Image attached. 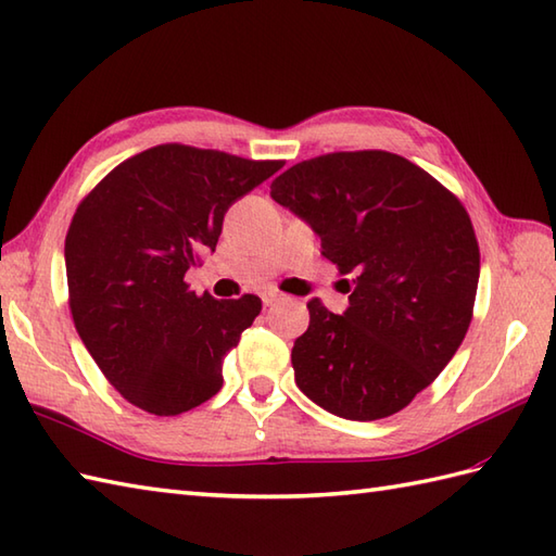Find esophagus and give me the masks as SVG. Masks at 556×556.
Listing matches in <instances>:
<instances>
[{
	"instance_id": "esophagus-1",
	"label": "esophagus",
	"mask_w": 556,
	"mask_h": 556,
	"mask_svg": "<svg viewBox=\"0 0 556 556\" xmlns=\"http://www.w3.org/2000/svg\"><path fill=\"white\" fill-rule=\"evenodd\" d=\"M260 299H263V305L267 308V305H275L281 299V293L279 291H263L260 293Z\"/></svg>"
}]
</instances>
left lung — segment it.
I'll list each match as a JSON object with an SVG mask.
<instances>
[{
  "instance_id": "1",
  "label": "left lung",
  "mask_w": 556,
  "mask_h": 556,
  "mask_svg": "<svg viewBox=\"0 0 556 556\" xmlns=\"http://www.w3.org/2000/svg\"><path fill=\"white\" fill-rule=\"evenodd\" d=\"M271 198L311 224L339 275H353L344 315L308 303L311 325L291 349L299 389L349 420L394 416L446 368L473 320L480 248L464 203L387 150L293 164Z\"/></svg>"
}]
</instances>
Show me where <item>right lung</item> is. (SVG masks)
Here are the masks:
<instances>
[{
	"mask_svg": "<svg viewBox=\"0 0 556 556\" xmlns=\"http://www.w3.org/2000/svg\"><path fill=\"white\" fill-rule=\"evenodd\" d=\"M281 167L164 143L124 160L78 203L64 245L68 308L128 404L179 416L222 389L224 356L263 301L198 296L184 277L215 251L233 200Z\"/></svg>",
	"mask_w": 556,
	"mask_h": 556,
	"instance_id": "1",
	"label": "right lung"
}]
</instances>
